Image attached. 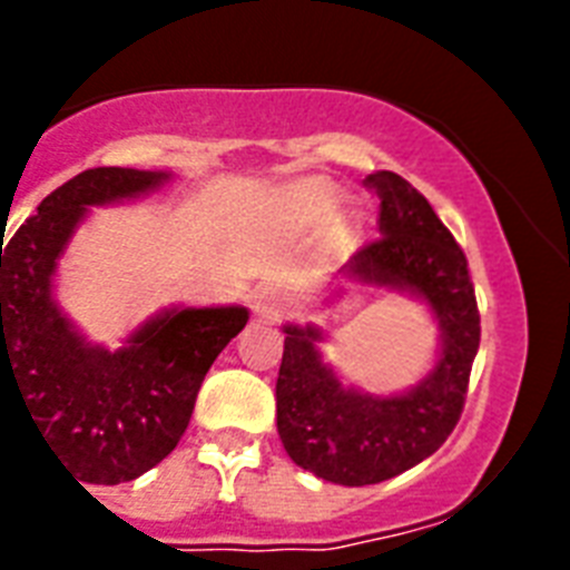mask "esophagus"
I'll list each match as a JSON object with an SVG mask.
<instances>
[{
  "mask_svg": "<svg viewBox=\"0 0 570 570\" xmlns=\"http://www.w3.org/2000/svg\"><path fill=\"white\" fill-rule=\"evenodd\" d=\"M289 304H293V295L281 284H263L254 293V313L263 322H277L289 311Z\"/></svg>",
  "mask_w": 570,
  "mask_h": 570,
  "instance_id": "obj_1",
  "label": "esophagus"
}]
</instances>
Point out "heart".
I'll list each match as a JSON object with an SVG mask.
<instances>
[{
  "label": "heart",
  "mask_w": 570,
  "mask_h": 570,
  "mask_svg": "<svg viewBox=\"0 0 570 570\" xmlns=\"http://www.w3.org/2000/svg\"><path fill=\"white\" fill-rule=\"evenodd\" d=\"M304 195L311 197L313 209H320V213H328L331 206H334V197H337L331 186H307Z\"/></svg>",
  "instance_id": "heart-1"
}]
</instances>
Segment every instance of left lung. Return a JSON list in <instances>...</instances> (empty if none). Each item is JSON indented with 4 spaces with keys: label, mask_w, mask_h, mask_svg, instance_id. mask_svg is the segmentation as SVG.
<instances>
[{
    "label": "left lung",
    "mask_w": 570,
    "mask_h": 570,
    "mask_svg": "<svg viewBox=\"0 0 570 570\" xmlns=\"http://www.w3.org/2000/svg\"><path fill=\"white\" fill-rule=\"evenodd\" d=\"M364 186L381 200V236L340 272L357 284L423 298L441 325V357L416 387L373 396L346 387L322 361L320 331L286 325L275 387L277 434L298 468L352 488L405 473L450 438L479 352L476 293L459 242L399 174L375 171Z\"/></svg>",
    "instance_id": "left-lung-1"
}]
</instances>
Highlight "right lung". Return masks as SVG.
Here are the masks:
<instances>
[{"mask_svg": "<svg viewBox=\"0 0 570 570\" xmlns=\"http://www.w3.org/2000/svg\"><path fill=\"white\" fill-rule=\"evenodd\" d=\"M165 180V171L88 168L43 197L4 249L0 242V402L4 381L20 390L40 438L91 485L141 476L180 443L204 375L248 322L236 304L165 311L109 352L58 311L52 275L88 206Z\"/></svg>", "mask_w": 570, "mask_h": 570, "instance_id": "add662e5", "label": "right lung"}]
</instances>
